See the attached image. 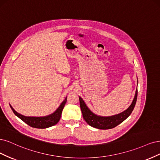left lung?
I'll return each mask as SVG.
<instances>
[{
  "label": "left lung",
  "mask_w": 160,
  "mask_h": 160,
  "mask_svg": "<svg viewBox=\"0 0 160 160\" xmlns=\"http://www.w3.org/2000/svg\"><path fill=\"white\" fill-rule=\"evenodd\" d=\"M137 96L138 89L136 90L134 98H133L132 103L128 109L122 113H120V114L112 116H100L94 114L88 108L83 99L80 96V106L83 118L88 124H89L92 127L100 129V130H108V129L114 128L124 121L132 114L137 101Z\"/></svg>",
  "instance_id": "1"
}]
</instances>
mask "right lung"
Wrapping results in <instances>:
<instances>
[{
  "instance_id": "obj_1",
  "label": "right lung",
  "mask_w": 160,
  "mask_h": 160,
  "mask_svg": "<svg viewBox=\"0 0 160 160\" xmlns=\"http://www.w3.org/2000/svg\"><path fill=\"white\" fill-rule=\"evenodd\" d=\"M66 98L67 97H66L64 100L61 103L60 106L57 108V110H56L54 113L48 116H43V117L25 116L19 114V113H18L17 111H15L11 104H10V106H11L12 112H14V114L17 117H18L20 120H22L23 122H24L28 126L35 128L44 129V128H47L52 126H54L59 122L61 117L62 112L63 108L65 106V104L66 103Z\"/></svg>"
}]
</instances>
